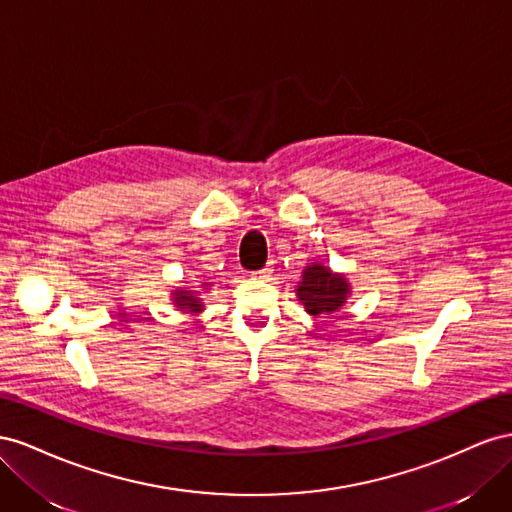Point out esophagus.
Masks as SVG:
<instances>
[{"mask_svg": "<svg viewBox=\"0 0 512 512\" xmlns=\"http://www.w3.org/2000/svg\"><path fill=\"white\" fill-rule=\"evenodd\" d=\"M255 281H268L270 276H272V268L270 266H266V268H261V270H257V272H253L251 274Z\"/></svg>", "mask_w": 512, "mask_h": 512, "instance_id": "34e87169", "label": "esophagus"}]
</instances>
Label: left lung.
<instances>
[{"label":"left lung","mask_w":512,"mask_h":512,"mask_svg":"<svg viewBox=\"0 0 512 512\" xmlns=\"http://www.w3.org/2000/svg\"><path fill=\"white\" fill-rule=\"evenodd\" d=\"M352 296V283L343 272L313 261L302 270V281L296 285V298L311 317L332 315L347 304Z\"/></svg>","instance_id":"left-lung-1"}]
</instances>
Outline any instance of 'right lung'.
<instances>
[{
	"label": "right lung",
	"instance_id": "add662e5",
	"mask_svg": "<svg viewBox=\"0 0 512 512\" xmlns=\"http://www.w3.org/2000/svg\"><path fill=\"white\" fill-rule=\"evenodd\" d=\"M212 283H201V289L206 291L210 289ZM171 304L175 306V309L182 311V313H191V315H199L203 313V300H201V291L197 289H191V287H175L171 291Z\"/></svg>",
	"mask_w": 512,
	"mask_h": 512
}]
</instances>
